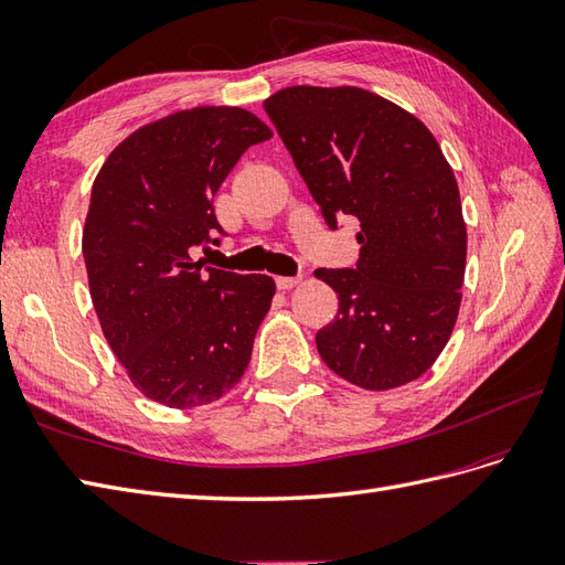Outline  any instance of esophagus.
<instances>
[{
	"label": "esophagus",
	"instance_id": "obj_1",
	"mask_svg": "<svg viewBox=\"0 0 565 565\" xmlns=\"http://www.w3.org/2000/svg\"><path fill=\"white\" fill-rule=\"evenodd\" d=\"M298 284H300V277H277L279 291H291V288Z\"/></svg>",
	"mask_w": 565,
	"mask_h": 565
}]
</instances>
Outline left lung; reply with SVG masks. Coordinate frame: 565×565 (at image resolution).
<instances>
[{
	"label": "left lung",
	"mask_w": 565,
	"mask_h": 565,
	"mask_svg": "<svg viewBox=\"0 0 565 565\" xmlns=\"http://www.w3.org/2000/svg\"><path fill=\"white\" fill-rule=\"evenodd\" d=\"M265 111L329 228L343 214L360 224L355 267L315 271L339 296L317 351L370 392L417 380L451 337L466 277L468 231L439 142L411 111L353 85H294Z\"/></svg>",
	"instance_id": "8db88e82"
}]
</instances>
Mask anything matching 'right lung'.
<instances>
[{"instance_id":"right-lung-1","label":"right lung","mask_w":565,"mask_h":565,"mask_svg":"<svg viewBox=\"0 0 565 565\" xmlns=\"http://www.w3.org/2000/svg\"><path fill=\"white\" fill-rule=\"evenodd\" d=\"M269 138L241 107L177 111L119 142L93 183L83 257L97 320L136 388L162 406H207L250 363L274 279L191 255L212 231L224 234L212 198Z\"/></svg>"}]
</instances>
